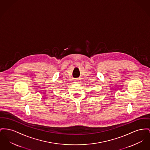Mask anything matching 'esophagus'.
Listing matches in <instances>:
<instances>
[{
  "mask_svg": "<svg viewBox=\"0 0 150 150\" xmlns=\"http://www.w3.org/2000/svg\"><path fill=\"white\" fill-rule=\"evenodd\" d=\"M74 83H75V84H80V83H81V81H80V80L76 79L75 80V81Z\"/></svg>",
  "mask_w": 150,
  "mask_h": 150,
  "instance_id": "34e87169",
  "label": "esophagus"
}]
</instances>
